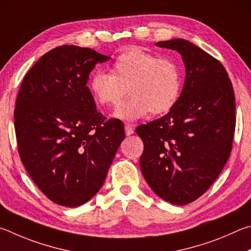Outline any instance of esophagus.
Masks as SVG:
<instances>
[{
  "mask_svg": "<svg viewBox=\"0 0 251 251\" xmlns=\"http://www.w3.org/2000/svg\"><path fill=\"white\" fill-rule=\"evenodd\" d=\"M133 125H131V123H126L125 126V130H126V135H131L133 134L134 132V129H133Z\"/></svg>",
  "mask_w": 251,
  "mask_h": 251,
  "instance_id": "1",
  "label": "esophagus"
}]
</instances>
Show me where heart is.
I'll list each match as a JSON object with an SVG mask.
<instances>
[{
    "mask_svg": "<svg viewBox=\"0 0 251 251\" xmlns=\"http://www.w3.org/2000/svg\"><path fill=\"white\" fill-rule=\"evenodd\" d=\"M183 87L178 65L169 58H160L140 48H131L119 55L112 73L98 70L92 74L89 88L97 102L102 105L120 104L114 117L137 120L152 112L166 113L176 105Z\"/></svg>",
    "mask_w": 251,
    "mask_h": 251,
    "instance_id": "obj_1",
    "label": "heart"
}]
</instances>
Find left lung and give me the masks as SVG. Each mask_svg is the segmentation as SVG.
<instances>
[{"label": "left lung", "instance_id": "8db88e82", "mask_svg": "<svg viewBox=\"0 0 251 251\" xmlns=\"http://www.w3.org/2000/svg\"><path fill=\"white\" fill-rule=\"evenodd\" d=\"M156 46L182 55L186 77L176 105L135 130L144 144L140 168L157 196L186 205L212 186L229 159L235 94L221 61L193 43L178 38Z\"/></svg>", "mask_w": 251, "mask_h": 251}]
</instances>
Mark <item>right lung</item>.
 Returning a JSON list of instances; mask_svg holds the SVG:
<instances>
[{"label": "right lung", "instance_id": "add662e5", "mask_svg": "<svg viewBox=\"0 0 251 251\" xmlns=\"http://www.w3.org/2000/svg\"><path fill=\"white\" fill-rule=\"evenodd\" d=\"M109 58L88 47H56L28 70L17 94L22 163L44 195L66 207L97 194L126 137L122 121L97 111L87 87L95 66Z\"/></svg>", "mask_w": 251, "mask_h": 251}]
</instances>
